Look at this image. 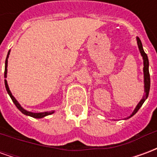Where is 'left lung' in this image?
I'll return each instance as SVG.
<instances>
[{
  "instance_id": "1",
  "label": "left lung",
  "mask_w": 157,
  "mask_h": 157,
  "mask_svg": "<svg viewBox=\"0 0 157 157\" xmlns=\"http://www.w3.org/2000/svg\"><path fill=\"white\" fill-rule=\"evenodd\" d=\"M137 39V44H138L139 49H140V55L143 57V61H144V69H143V71H144V84H145V95L142 98V99L140 101V102L138 103V105L136 106V108L134 110V112L132 113V114L128 118H130L133 115H135L136 113L138 112V110L140 109V107L142 106V104L144 103L145 100L147 99L149 95V92H150V86H151V78H150V73H149V60L148 57H147V55L145 54L144 49H143V46H142V43L140 41V39H139L138 37L136 38Z\"/></svg>"
}]
</instances>
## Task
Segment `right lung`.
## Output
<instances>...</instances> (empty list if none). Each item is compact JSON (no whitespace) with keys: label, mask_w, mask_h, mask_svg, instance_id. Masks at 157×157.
Segmentation results:
<instances>
[{"label":"right lung","mask_w":157,"mask_h":157,"mask_svg":"<svg viewBox=\"0 0 157 157\" xmlns=\"http://www.w3.org/2000/svg\"><path fill=\"white\" fill-rule=\"evenodd\" d=\"M9 55H10V50L8 51V54H7V56H6V62H5V72H4V77L6 78V74H7V59L9 57ZM5 86H6V92L9 94V96L11 97V98H12V102H14V104L16 105V107L17 108V109L21 111V112L23 113V114H25V115L30 116V117H33V118H44L45 116L47 115H50L52 113H54L55 111H49V112H44V113H32V112H29V111H27L24 109H22V107H21V105L19 104V102L17 101V99L12 96V92L10 91V89H9L8 84H7V82H6V80H5Z\"/></svg>","instance_id":"obj_1"}]
</instances>
